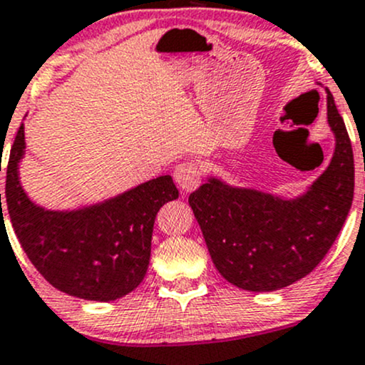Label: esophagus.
Wrapping results in <instances>:
<instances>
[{
    "label": "esophagus",
    "instance_id": "obj_1",
    "mask_svg": "<svg viewBox=\"0 0 365 365\" xmlns=\"http://www.w3.org/2000/svg\"><path fill=\"white\" fill-rule=\"evenodd\" d=\"M202 170L195 162H181L174 169V181L182 193H190L198 187Z\"/></svg>",
    "mask_w": 365,
    "mask_h": 365
}]
</instances>
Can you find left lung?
Here are the masks:
<instances>
[{"instance_id": "obj_1", "label": "left lung", "mask_w": 365, "mask_h": 365, "mask_svg": "<svg viewBox=\"0 0 365 365\" xmlns=\"http://www.w3.org/2000/svg\"><path fill=\"white\" fill-rule=\"evenodd\" d=\"M327 122L336 148L327 169L294 200L232 187L210 178L190 195L205 243L224 279L248 292H274L310 274L345 224L354 200V151L333 94Z\"/></svg>"}]
</instances>
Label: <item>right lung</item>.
<instances>
[{"label": "right lung", "mask_w": 365, "mask_h": 365, "mask_svg": "<svg viewBox=\"0 0 365 365\" xmlns=\"http://www.w3.org/2000/svg\"><path fill=\"white\" fill-rule=\"evenodd\" d=\"M24 150L20 124L8 158L5 207L41 276L60 292L84 300L112 302L138 288L148 271L155 217L162 205L179 196L170 175L79 210H44L29 200L19 181Z\"/></svg>", "instance_id": "add662e5"}]
</instances>
